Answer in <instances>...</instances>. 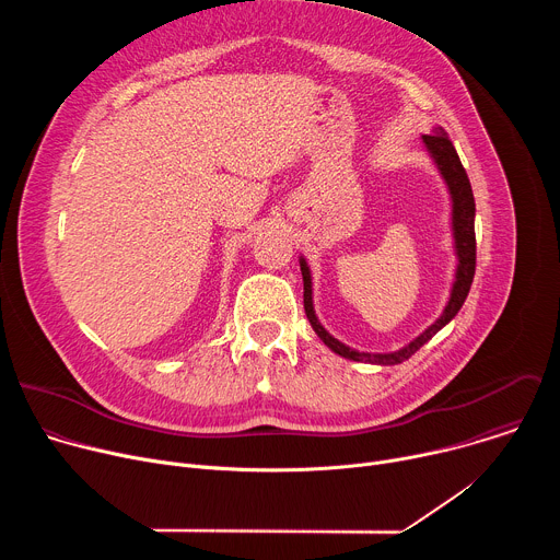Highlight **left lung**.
Segmentation results:
<instances>
[{"mask_svg":"<svg viewBox=\"0 0 560 560\" xmlns=\"http://www.w3.org/2000/svg\"><path fill=\"white\" fill-rule=\"evenodd\" d=\"M423 143L428 148V152L432 154L434 164L439 168V173L443 175L450 197H452V232H454V248H456V257H458V266H456V279L450 292V301L443 310V314L436 318V322L423 332L419 335L415 341H410L406 348L396 350V352H387V354H372V352H359L348 348L346 343L337 341L314 314V305H312V279H310V268L305 264V259L301 257V275H303V307L307 314V322L312 326V330L318 335L332 352H337L343 359L350 361H363V363H376V365H396L404 363L406 359H410L421 346H425L441 328H445L452 318L456 316V312L463 307L469 285L474 281V270H476V234H474V195H471V186L467 179V173L460 164V159L452 145V141L447 139L445 130L439 128L434 135H423Z\"/></svg>","mask_w":560,"mask_h":560,"instance_id":"obj_1","label":"left lung"}]
</instances>
